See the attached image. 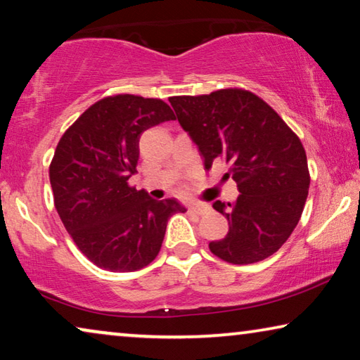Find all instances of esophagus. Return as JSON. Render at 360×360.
I'll return each mask as SVG.
<instances>
[{"label": "esophagus", "mask_w": 360, "mask_h": 360, "mask_svg": "<svg viewBox=\"0 0 360 360\" xmlns=\"http://www.w3.org/2000/svg\"><path fill=\"white\" fill-rule=\"evenodd\" d=\"M208 210L210 208L206 205H191V206H188V213H193V214H198V216L205 214Z\"/></svg>", "instance_id": "esophagus-1"}]
</instances>
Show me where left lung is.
I'll use <instances>...</instances> for the list:
<instances>
[{"label":"left lung","mask_w":360,"mask_h":360,"mask_svg":"<svg viewBox=\"0 0 360 360\" xmlns=\"http://www.w3.org/2000/svg\"><path fill=\"white\" fill-rule=\"evenodd\" d=\"M169 101L198 146L205 169L224 162V176L240 193L234 203H213L229 231L210 243V250L238 265L270 257L297 228L308 196V160L300 137L272 106L243 88Z\"/></svg>","instance_id":"8db88e82"}]
</instances>
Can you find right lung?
Segmentation results:
<instances>
[{"mask_svg": "<svg viewBox=\"0 0 360 360\" xmlns=\"http://www.w3.org/2000/svg\"><path fill=\"white\" fill-rule=\"evenodd\" d=\"M175 120L159 98L112 95L91 105L58 141L49 167L53 205L73 243L110 272H134L157 257L167 221L185 213L175 198L157 201L129 179L146 129Z\"/></svg>", "mask_w": 360, "mask_h": 360, "instance_id": "obj_1", "label": "right lung"}]
</instances>
